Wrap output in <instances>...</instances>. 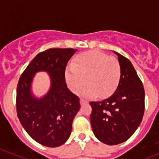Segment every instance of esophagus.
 <instances>
[{
	"label": "esophagus",
	"instance_id": "34e87169",
	"mask_svg": "<svg viewBox=\"0 0 159 159\" xmlns=\"http://www.w3.org/2000/svg\"><path fill=\"white\" fill-rule=\"evenodd\" d=\"M80 103H81V105H84V104H88L89 103V102H88L87 100H85V99H83V98H81L80 99Z\"/></svg>",
	"mask_w": 159,
	"mask_h": 159
}]
</instances>
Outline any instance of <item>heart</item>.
I'll return each instance as SVG.
<instances>
[{
    "label": "heart",
    "mask_w": 159,
    "mask_h": 159,
    "mask_svg": "<svg viewBox=\"0 0 159 159\" xmlns=\"http://www.w3.org/2000/svg\"><path fill=\"white\" fill-rule=\"evenodd\" d=\"M121 67L115 57L98 51H89L75 57L65 70L68 87L78 93L86 84L83 94L87 97L98 95L106 98L114 93L121 78Z\"/></svg>",
    "instance_id": "b5f03b06"
}]
</instances>
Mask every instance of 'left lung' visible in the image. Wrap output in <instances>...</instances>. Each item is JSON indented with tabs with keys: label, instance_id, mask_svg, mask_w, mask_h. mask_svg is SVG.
Here are the masks:
<instances>
[{
	"label": "left lung",
	"instance_id": "8db88e82",
	"mask_svg": "<svg viewBox=\"0 0 159 159\" xmlns=\"http://www.w3.org/2000/svg\"><path fill=\"white\" fill-rule=\"evenodd\" d=\"M121 67V78L108 98L91 102L90 121L95 137L106 145L125 142L142 122L145 111V90L132 64L114 51Z\"/></svg>",
	"mask_w": 159,
	"mask_h": 159
}]
</instances>
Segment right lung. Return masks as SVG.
<instances>
[{
	"instance_id": "obj_1",
	"label": "right lung",
	"mask_w": 159,
	"mask_h": 159,
	"mask_svg": "<svg viewBox=\"0 0 159 159\" xmlns=\"http://www.w3.org/2000/svg\"><path fill=\"white\" fill-rule=\"evenodd\" d=\"M77 51L73 48H50L39 53L22 73L17 87V117L30 137L44 146L58 147L66 142L72 130V121L80 109L79 98L65 82V68ZM49 74L51 87L38 99L31 91L37 72Z\"/></svg>"
}]
</instances>
